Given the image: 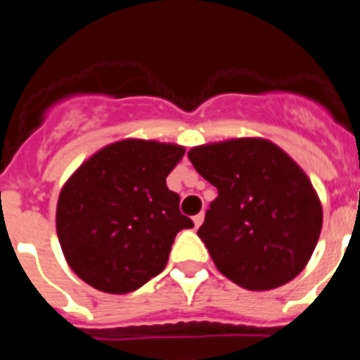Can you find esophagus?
Listing matches in <instances>:
<instances>
[{
	"instance_id": "34e87169",
	"label": "esophagus",
	"mask_w": 360,
	"mask_h": 360,
	"mask_svg": "<svg viewBox=\"0 0 360 360\" xmlns=\"http://www.w3.org/2000/svg\"><path fill=\"white\" fill-rule=\"evenodd\" d=\"M203 218H205V216H203V212H200V214H196L195 218H193V221H195V227H200V225L203 224Z\"/></svg>"
}]
</instances>
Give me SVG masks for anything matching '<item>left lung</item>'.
I'll list each match as a JSON object with an SVG mask.
<instances>
[{
	"label": "left lung",
	"mask_w": 360,
	"mask_h": 360,
	"mask_svg": "<svg viewBox=\"0 0 360 360\" xmlns=\"http://www.w3.org/2000/svg\"><path fill=\"white\" fill-rule=\"evenodd\" d=\"M187 157L218 189L198 229L216 269L249 290L292 281L310 262L323 227L307 173L257 136L196 146Z\"/></svg>",
	"instance_id": "obj_1"
}]
</instances>
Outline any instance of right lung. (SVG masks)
<instances>
[{"label": "right lung", "mask_w": 360, "mask_h": 360, "mask_svg": "<svg viewBox=\"0 0 360 360\" xmlns=\"http://www.w3.org/2000/svg\"><path fill=\"white\" fill-rule=\"evenodd\" d=\"M186 148L144 139L104 146L59 193L57 238L70 269L106 294H128L165 269L171 245L193 227L165 178Z\"/></svg>", "instance_id": "add662e5"}]
</instances>
